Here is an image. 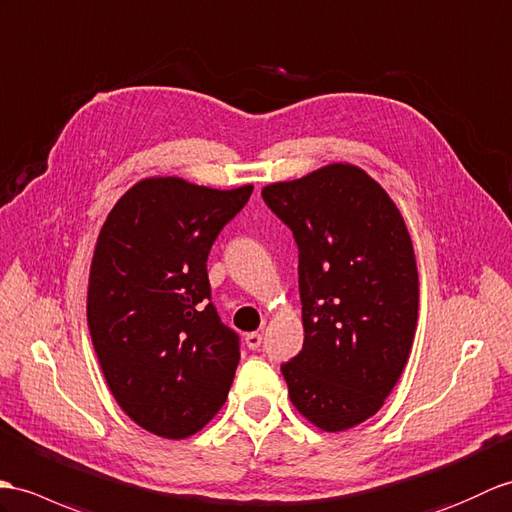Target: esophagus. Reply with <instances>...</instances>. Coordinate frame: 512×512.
I'll return each instance as SVG.
<instances>
[{
  "instance_id": "esophagus-1",
  "label": "esophagus",
  "mask_w": 512,
  "mask_h": 512,
  "mask_svg": "<svg viewBox=\"0 0 512 512\" xmlns=\"http://www.w3.org/2000/svg\"><path fill=\"white\" fill-rule=\"evenodd\" d=\"M246 347L251 351H257L261 347V334L253 331V334H246Z\"/></svg>"
}]
</instances>
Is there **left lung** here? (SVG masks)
I'll list each match as a JSON object with an SVG mask.
<instances>
[{
    "label": "left lung",
    "instance_id": "left-lung-1",
    "mask_svg": "<svg viewBox=\"0 0 512 512\" xmlns=\"http://www.w3.org/2000/svg\"><path fill=\"white\" fill-rule=\"evenodd\" d=\"M299 246L305 340L281 364L307 421L342 432L384 406L419 316L414 248L395 202L364 170L331 163L261 189Z\"/></svg>",
    "mask_w": 512,
    "mask_h": 512
}]
</instances>
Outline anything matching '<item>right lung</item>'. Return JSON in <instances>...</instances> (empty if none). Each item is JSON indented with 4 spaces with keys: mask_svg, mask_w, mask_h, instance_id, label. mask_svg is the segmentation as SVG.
Listing matches in <instances>:
<instances>
[{
    "mask_svg": "<svg viewBox=\"0 0 512 512\" xmlns=\"http://www.w3.org/2000/svg\"><path fill=\"white\" fill-rule=\"evenodd\" d=\"M251 194L144 178L102 224L87 292L93 349L115 401L152 434L192 436L227 401L240 336L211 303L207 257Z\"/></svg>",
    "mask_w": 512,
    "mask_h": 512,
    "instance_id": "right-lung-1",
    "label": "right lung"
}]
</instances>
